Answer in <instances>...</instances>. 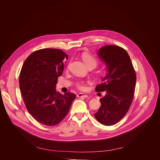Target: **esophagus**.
<instances>
[{
  "label": "esophagus",
  "instance_id": "34e87169",
  "mask_svg": "<svg viewBox=\"0 0 160 160\" xmlns=\"http://www.w3.org/2000/svg\"><path fill=\"white\" fill-rule=\"evenodd\" d=\"M77 97H88V95L83 93H79L78 95H77Z\"/></svg>",
  "mask_w": 160,
  "mask_h": 160
}]
</instances>
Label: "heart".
Masks as SVG:
<instances>
[{
	"label": "heart",
	"mask_w": 160,
	"mask_h": 160,
	"mask_svg": "<svg viewBox=\"0 0 160 160\" xmlns=\"http://www.w3.org/2000/svg\"><path fill=\"white\" fill-rule=\"evenodd\" d=\"M82 60H83L84 62L85 63V64L86 65H88L90 63H94L95 65V66H96V65H97V60H96V59L94 57H93L91 55H89L88 53H84L82 54ZM76 86H77L79 90L82 91H86L87 89H88L86 84L85 83V82H83V81L78 82L77 83Z\"/></svg>",
	"instance_id": "b5f03b06"
}]
</instances>
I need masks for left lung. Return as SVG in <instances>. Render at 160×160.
<instances>
[{
  "mask_svg": "<svg viewBox=\"0 0 160 160\" xmlns=\"http://www.w3.org/2000/svg\"><path fill=\"white\" fill-rule=\"evenodd\" d=\"M97 55L105 63L107 74L95 91L107 93L100 99L101 106L94 116L101 124L111 126L119 122L131 105L136 74L128 52L122 47L104 46Z\"/></svg>",
  "mask_w": 160,
  "mask_h": 160,
  "instance_id": "8db88e82",
  "label": "left lung"
}]
</instances>
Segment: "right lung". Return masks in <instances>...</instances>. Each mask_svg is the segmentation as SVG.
Returning a JSON list of instances; mask_svg holds the SVG:
<instances>
[{"label": "right lung", "instance_id": "right-lung-1", "mask_svg": "<svg viewBox=\"0 0 160 160\" xmlns=\"http://www.w3.org/2000/svg\"><path fill=\"white\" fill-rule=\"evenodd\" d=\"M68 58L62 50L43 48L32 53L23 63L19 84L25 106L28 112L44 125L59 124L76 98L74 93L63 95L56 91L58 77L64 69L63 60Z\"/></svg>", "mask_w": 160, "mask_h": 160}]
</instances>
